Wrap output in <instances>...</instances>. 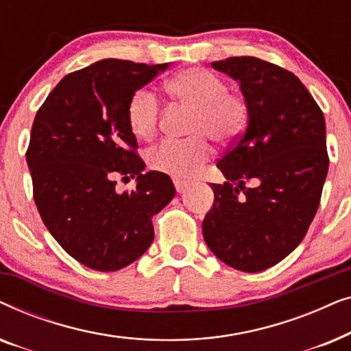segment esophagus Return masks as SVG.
<instances>
[{
    "label": "esophagus",
    "instance_id": "esophagus-1",
    "mask_svg": "<svg viewBox=\"0 0 351 351\" xmlns=\"http://www.w3.org/2000/svg\"><path fill=\"white\" fill-rule=\"evenodd\" d=\"M174 185H176L177 193H182V191H185L186 186H189V182L182 180V179H177V177H174Z\"/></svg>",
    "mask_w": 351,
    "mask_h": 351
}]
</instances>
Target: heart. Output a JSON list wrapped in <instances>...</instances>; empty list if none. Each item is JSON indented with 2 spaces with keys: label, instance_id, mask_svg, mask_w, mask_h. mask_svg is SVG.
Returning <instances> with one entry per match:
<instances>
[{
  "label": "heart",
  "instance_id": "heart-1",
  "mask_svg": "<svg viewBox=\"0 0 351 351\" xmlns=\"http://www.w3.org/2000/svg\"><path fill=\"white\" fill-rule=\"evenodd\" d=\"M167 94L184 108L191 110L185 141L165 138L147 153L148 166L162 174L190 177L213 155L208 141L232 142L247 123V102L243 95L227 90L219 75L204 69H189L166 81ZM128 124L134 136L148 141L156 134L160 104L156 95L138 89L128 104Z\"/></svg>",
  "mask_w": 351,
  "mask_h": 351
}]
</instances>
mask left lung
Listing matches in <instances>:
<instances>
[{
  "mask_svg": "<svg viewBox=\"0 0 351 351\" xmlns=\"http://www.w3.org/2000/svg\"><path fill=\"white\" fill-rule=\"evenodd\" d=\"M213 66L238 81L249 114L217 161L227 182L210 184L203 237L227 265L262 271L299 246L318 210L329 167L324 114L302 81L275 64L243 56Z\"/></svg>",
  "mask_w": 351,
  "mask_h": 351,
  "instance_id": "1",
  "label": "left lung"
}]
</instances>
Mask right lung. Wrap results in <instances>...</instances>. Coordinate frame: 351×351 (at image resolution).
Masks as SVG:
<instances>
[{
  "label": "right lung",
  "instance_id": "1",
  "mask_svg": "<svg viewBox=\"0 0 351 351\" xmlns=\"http://www.w3.org/2000/svg\"><path fill=\"white\" fill-rule=\"evenodd\" d=\"M169 64L104 59L62 78L38 110L27 165L38 213L75 261L97 271L131 265L155 238L152 217L176 189L158 171L143 174L128 124L132 94ZM136 177L118 194L114 177Z\"/></svg>",
  "mask_w": 351,
  "mask_h": 351
}]
</instances>
